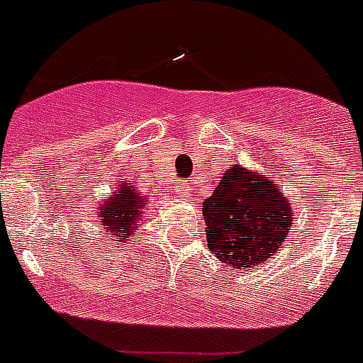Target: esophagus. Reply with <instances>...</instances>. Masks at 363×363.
I'll list each match as a JSON object with an SVG mask.
<instances>
[{
	"mask_svg": "<svg viewBox=\"0 0 363 363\" xmlns=\"http://www.w3.org/2000/svg\"><path fill=\"white\" fill-rule=\"evenodd\" d=\"M181 192L184 194V196H190V186H188V182H186V184H184V186L181 188Z\"/></svg>",
	"mask_w": 363,
	"mask_h": 363,
	"instance_id": "1",
	"label": "esophagus"
}]
</instances>
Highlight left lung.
Segmentation results:
<instances>
[{"mask_svg": "<svg viewBox=\"0 0 363 363\" xmlns=\"http://www.w3.org/2000/svg\"><path fill=\"white\" fill-rule=\"evenodd\" d=\"M292 216V205L269 177L238 164L203 201L207 245L239 271L256 269L275 256L288 239Z\"/></svg>", "mask_w": 363, "mask_h": 363, "instance_id": "obj_1", "label": "left lung"}]
</instances>
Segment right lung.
<instances>
[{
    "label": "right lung",
    "instance_id": "right-lung-1",
    "mask_svg": "<svg viewBox=\"0 0 363 363\" xmlns=\"http://www.w3.org/2000/svg\"><path fill=\"white\" fill-rule=\"evenodd\" d=\"M145 196L130 186V182H122L121 188L113 194V198L99 205V218L105 230V235L124 242L131 239V232L139 226V218L143 215V205L147 203Z\"/></svg>",
    "mask_w": 363,
    "mask_h": 363
}]
</instances>
